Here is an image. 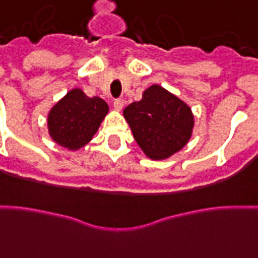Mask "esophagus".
I'll return each instance as SVG.
<instances>
[{"mask_svg": "<svg viewBox=\"0 0 258 258\" xmlns=\"http://www.w3.org/2000/svg\"><path fill=\"white\" fill-rule=\"evenodd\" d=\"M113 106L116 110H121V108L124 106V100L121 98H117V100L113 101Z\"/></svg>", "mask_w": 258, "mask_h": 258, "instance_id": "34e87169", "label": "esophagus"}]
</instances>
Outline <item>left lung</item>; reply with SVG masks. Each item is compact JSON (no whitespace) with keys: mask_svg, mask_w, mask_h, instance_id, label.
Wrapping results in <instances>:
<instances>
[{"mask_svg":"<svg viewBox=\"0 0 258 258\" xmlns=\"http://www.w3.org/2000/svg\"><path fill=\"white\" fill-rule=\"evenodd\" d=\"M123 114L137 144L152 160L172 156L191 137V109L158 85L145 90L142 100L130 104Z\"/></svg>","mask_w":258,"mask_h":258,"instance_id":"obj_1","label":"left lung"}]
</instances>
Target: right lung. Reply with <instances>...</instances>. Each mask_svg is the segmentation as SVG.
<instances>
[{
	"instance_id": "1",
	"label": "right lung",
	"mask_w": 258,
	"mask_h": 258,
	"mask_svg": "<svg viewBox=\"0 0 258 258\" xmlns=\"http://www.w3.org/2000/svg\"><path fill=\"white\" fill-rule=\"evenodd\" d=\"M108 113V104L87 97L79 89L71 90L49 113V133L54 142L68 149L85 146L97 133Z\"/></svg>"
}]
</instances>
